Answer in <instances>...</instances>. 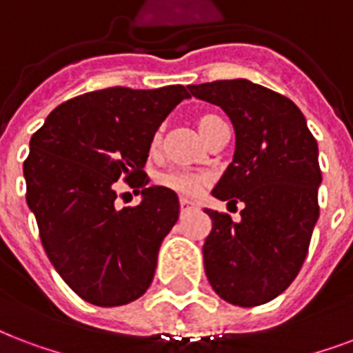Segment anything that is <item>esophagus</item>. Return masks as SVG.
Returning <instances> with one entry per match:
<instances>
[{"label": "esophagus", "mask_w": 353, "mask_h": 353, "mask_svg": "<svg viewBox=\"0 0 353 353\" xmlns=\"http://www.w3.org/2000/svg\"><path fill=\"white\" fill-rule=\"evenodd\" d=\"M192 207H194V203H192V201L179 200V209H181V212L188 211V209H192Z\"/></svg>", "instance_id": "1"}]
</instances>
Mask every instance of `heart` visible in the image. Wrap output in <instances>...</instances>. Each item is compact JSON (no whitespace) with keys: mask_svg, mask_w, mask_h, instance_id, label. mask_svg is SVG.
<instances>
[{"mask_svg":"<svg viewBox=\"0 0 353 353\" xmlns=\"http://www.w3.org/2000/svg\"><path fill=\"white\" fill-rule=\"evenodd\" d=\"M196 125L200 129V133L205 137L207 141L219 133L220 129H224V122L220 120L216 114H200L196 118ZM159 141H161V133L155 134L153 139V146H157ZM159 185L170 188L174 192L181 196H194L205 183V177L200 176V174H194V172H185V170H172L165 172L157 177Z\"/></svg>","mask_w":353,"mask_h":353,"instance_id":"obj_1","label":"heart"}]
</instances>
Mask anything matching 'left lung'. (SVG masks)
<instances>
[{
    "label": "left lung",
    "mask_w": 353,
    "mask_h": 353,
    "mask_svg": "<svg viewBox=\"0 0 353 353\" xmlns=\"http://www.w3.org/2000/svg\"><path fill=\"white\" fill-rule=\"evenodd\" d=\"M190 94L219 105L235 128V155L212 196L244 203L241 222L209 211L203 244L214 292L233 305L274 300L300 272L319 220V146L289 98L246 79L190 85Z\"/></svg>",
    "instance_id": "obj_1"
}]
</instances>
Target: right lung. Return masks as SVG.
I'll use <instances>...</instances> for the list:
<instances>
[{"instance_id":"right-lung-1","label":"right lung","mask_w":353,"mask_h":353,"mask_svg":"<svg viewBox=\"0 0 353 353\" xmlns=\"http://www.w3.org/2000/svg\"><path fill=\"white\" fill-rule=\"evenodd\" d=\"M187 87L81 94L50 112L23 161L26 198L48 259L85 302L99 307L141 298L157 268L161 242L179 216L174 190L148 187L153 134ZM118 179L143 190L116 207Z\"/></svg>"}]
</instances>
